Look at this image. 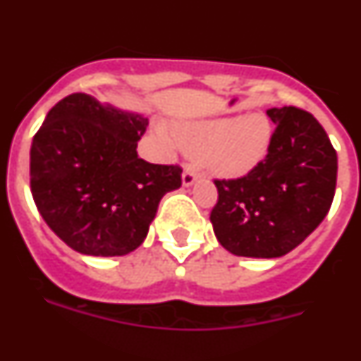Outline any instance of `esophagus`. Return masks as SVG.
<instances>
[{"mask_svg":"<svg viewBox=\"0 0 361 361\" xmlns=\"http://www.w3.org/2000/svg\"><path fill=\"white\" fill-rule=\"evenodd\" d=\"M197 180H199V173H197V170L195 168H191V166H188L186 171L183 173V186L190 188V186H193Z\"/></svg>","mask_w":361,"mask_h":361,"instance_id":"esophagus-1","label":"esophagus"}]
</instances>
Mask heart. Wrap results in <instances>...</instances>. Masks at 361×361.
I'll return each mask as SVG.
<instances>
[{
  "label": "heart",
  "mask_w": 361,
  "mask_h": 361,
  "mask_svg": "<svg viewBox=\"0 0 361 361\" xmlns=\"http://www.w3.org/2000/svg\"><path fill=\"white\" fill-rule=\"evenodd\" d=\"M153 133L166 148L183 146L212 175L220 178H242L253 173L269 155L273 145V126L264 114H245L240 117L178 123L175 135L157 123Z\"/></svg>",
  "instance_id": "obj_1"
}]
</instances>
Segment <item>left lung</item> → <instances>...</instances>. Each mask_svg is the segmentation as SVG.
I'll list each match as a JSON object with an SVG mask.
<instances>
[{
    "label": "left lung",
    "mask_w": 361,
    "mask_h": 361,
    "mask_svg": "<svg viewBox=\"0 0 361 361\" xmlns=\"http://www.w3.org/2000/svg\"><path fill=\"white\" fill-rule=\"evenodd\" d=\"M267 116L276 130L266 161L247 177L215 180L209 220L220 245L237 257L288 255L320 226L336 188V152L322 124L295 106Z\"/></svg>",
    "instance_id": "1"
}]
</instances>
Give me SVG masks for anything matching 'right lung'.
Listing matches in <instances>:
<instances>
[{"instance_id":"obj_1","label":"right lung","mask_w":361,"mask_h":361,"mask_svg":"<svg viewBox=\"0 0 361 361\" xmlns=\"http://www.w3.org/2000/svg\"><path fill=\"white\" fill-rule=\"evenodd\" d=\"M148 119L72 94L49 111L30 148L32 197L73 251L123 257L145 242L159 202L180 188L178 166L137 155Z\"/></svg>"}]
</instances>
